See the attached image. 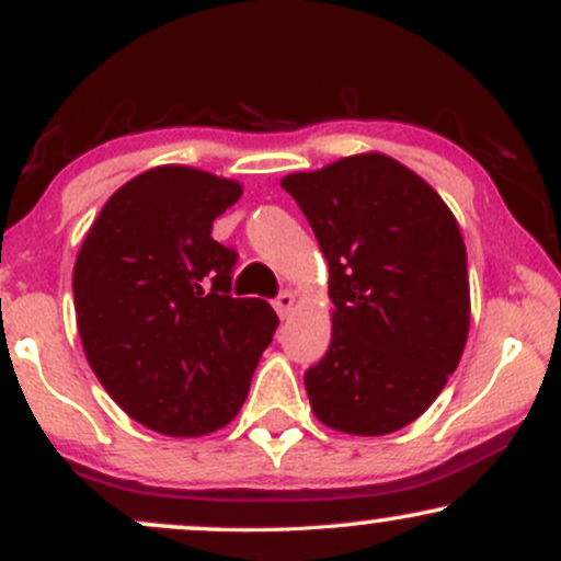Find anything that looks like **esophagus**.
<instances>
[{
  "instance_id": "esophagus-1",
  "label": "esophagus",
  "mask_w": 561,
  "mask_h": 561,
  "mask_svg": "<svg viewBox=\"0 0 561 561\" xmlns=\"http://www.w3.org/2000/svg\"><path fill=\"white\" fill-rule=\"evenodd\" d=\"M274 308H276V313H279V319H287L289 313L295 311V293H289V289L279 293V298L274 300Z\"/></svg>"
}]
</instances>
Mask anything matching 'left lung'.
Returning a JSON list of instances; mask_svg holds the SVG:
<instances>
[{"label":"left lung","mask_w":561,"mask_h":561,"mask_svg":"<svg viewBox=\"0 0 561 561\" xmlns=\"http://www.w3.org/2000/svg\"><path fill=\"white\" fill-rule=\"evenodd\" d=\"M330 263L332 343L306 371L321 424L388 435L422 416L459 366L469 334L467 248L420 173L382 152L289 173Z\"/></svg>","instance_id":"obj_1"}]
</instances>
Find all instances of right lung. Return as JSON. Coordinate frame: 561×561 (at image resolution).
<instances>
[{"mask_svg":"<svg viewBox=\"0 0 561 561\" xmlns=\"http://www.w3.org/2000/svg\"><path fill=\"white\" fill-rule=\"evenodd\" d=\"M234 179L158 165L102 205L73 266L87 362L131 420L169 437L224 427L272 343L274 308L231 298L234 250L210 237Z\"/></svg>","mask_w":561,"mask_h":561,"instance_id":"right-lung-1","label":"right lung"}]
</instances>
